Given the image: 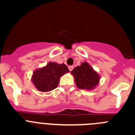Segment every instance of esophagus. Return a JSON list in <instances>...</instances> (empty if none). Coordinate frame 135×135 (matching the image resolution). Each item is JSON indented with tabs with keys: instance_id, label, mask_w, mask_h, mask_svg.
<instances>
[{
	"instance_id": "34e87169",
	"label": "esophagus",
	"mask_w": 135,
	"mask_h": 135,
	"mask_svg": "<svg viewBox=\"0 0 135 135\" xmlns=\"http://www.w3.org/2000/svg\"><path fill=\"white\" fill-rule=\"evenodd\" d=\"M68 69H69V70H70V71H72V70H73V69H74V67L73 66H69L68 67Z\"/></svg>"
}]
</instances>
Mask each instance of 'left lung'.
Masks as SVG:
<instances>
[{
    "label": "left lung",
    "mask_w": 135,
    "mask_h": 135,
    "mask_svg": "<svg viewBox=\"0 0 135 135\" xmlns=\"http://www.w3.org/2000/svg\"><path fill=\"white\" fill-rule=\"evenodd\" d=\"M71 74L74 77L76 86L80 89L91 90L99 83V74L87 62L81 63V65L76 67Z\"/></svg>",
    "instance_id": "obj_1"
}]
</instances>
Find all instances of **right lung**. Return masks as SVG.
I'll list each match as a JSON object with an SVG mask.
<instances>
[{"label": "right lung", "mask_w": 135, "mask_h": 135, "mask_svg": "<svg viewBox=\"0 0 135 135\" xmlns=\"http://www.w3.org/2000/svg\"><path fill=\"white\" fill-rule=\"evenodd\" d=\"M68 72L70 70L65 64L50 61L45 66L34 70L31 80L37 90L49 92L58 86L60 78Z\"/></svg>", "instance_id": "1"}]
</instances>
